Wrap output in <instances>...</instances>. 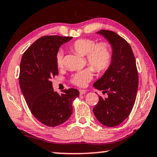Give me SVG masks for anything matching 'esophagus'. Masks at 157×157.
I'll return each instance as SVG.
<instances>
[{
  "mask_svg": "<svg viewBox=\"0 0 157 157\" xmlns=\"http://www.w3.org/2000/svg\"><path fill=\"white\" fill-rule=\"evenodd\" d=\"M86 91L87 90H79L80 95H83V94H85V93H86Z\"/></svg>",
  "mask_w": 157,
  "mask_h": 157,
  "instance_id": "34e87169",
  "label": "esophagus"
}]
</instances>
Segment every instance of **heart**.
Here are the masks:
<instances>
[{"mask_svg": "<svg viewBox=\"0 0 157 157\" xmlns=\"http://www.w3.org/2000/svg\"><path fill=\"white\" fill-rule=\"evenodd\" d=\"M70 48L77 53L85 55L87 64L91 67L77 71L72 75L70 82L77 87H84L90 82L93 77V68L95 72H103L111 62L113 50L108 41L97 42L95 39H80L74 41ZM55 61L58 67H61L63 64V52L61 50L56 54Z\"/></svg>", "mask_w": 157, "mask_h": 157, "instance_id": "b5f03b06", "label": "heart"}]
</instances>
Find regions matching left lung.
<instances>
[{"label": "left lung", "instance_id": "8db88e82", "mask_svg": "<svg viewBox=\"0 0 157 157\" xmlns=\"http://www.w3.org/2000/svg\"><path fill=\"white\" fill-rule=\"evenodd\" d=\"M113 48L111 64L101 78L93 86L107 97L99 95L93 108L98 121L104 126L120 125L130 115L135 103L139 86V75L134 54L126 40L108 30H100Z\"/></svg>", "mask_w": 157, "mask_h": 157}]
</instances>
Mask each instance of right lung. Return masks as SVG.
<instances>
[{
    "instance_id": "right-lung-1",
    "label": "right lung",
    "mask_w": 157,
    "mask_h": 157,
    "mask_svg": "<svg viewBox=\"0 0 157 157\" xmlns=\"http://www.w3.org/2000/svg\"><path fill=\"white\" fill-rule=\"evenodd\" d=\"M72 36H44L35 41L23 54L19 85L27 105L33 116L45 126L63 124L72 113V100L79 96L74 88L54 92L52 77L58 75L55 56Z\"/></svg>"
}]
</instances>
